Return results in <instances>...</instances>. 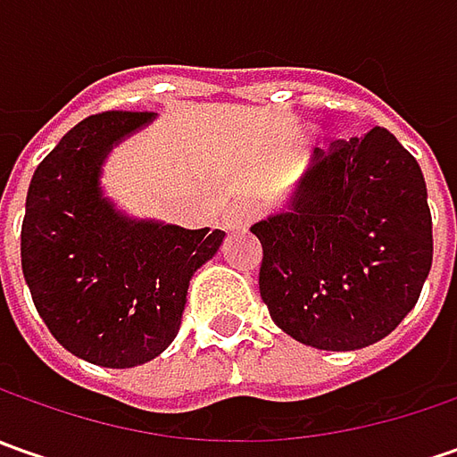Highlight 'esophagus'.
<instances>
[{
  "label": "esophagus",
  "mask_w": 457,
  "mask_h": 457,
  "mask_svg": "<svg viewBox=\"0 0 457 457\" xmlns=\"http://www.w3.org/2000/svg\"><path fill=\"white\" fill-rule=\"evenodd\" d=\"M256 213H259V208H256L254 201L231 203V205L223 211V216H220V226H223L226 231H244V228L256 219Z\"/></svg>",
  "instance_id": "obj_1"
}]
</instances>
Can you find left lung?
Segmentation results:
<instances>
[{"mask_svg":"<svg viewBox=\"0 0 457 457\" xmlns=\"http://www.w3.org/2000/svg\"><path fill=\"white\" fill-rule=\"evenodd\" d=\"M252 234L264 252L259 292L272 320L320 351L389 336L432 267L428 185L384 127L315 150L287 211Z\"/></svg>","mask_w":457,"mask_h":457,"instance_id":"obj_1","label":"left lung"}]
</instances>
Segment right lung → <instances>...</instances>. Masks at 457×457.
<instances>
[{
    "label": "right lung",
    "instance_id": "1",
    "mask_svg": "<svg viewBox=\"0 0 457 457\" xmlns=\"http://www.w3.org/2000/svg\"><path fill=\"white\" fill-rule=\"evenodd\" d=\"M152 119L150 112L83 119L37 165L27 190L20 249L32 303L65 351L106 369L147 363L175 341L190 277L226 237L134 220L104 198L106 154Z\"/></svg>",
    "mask_w": 457,
    "mask_h": 457
}]
</instances>
